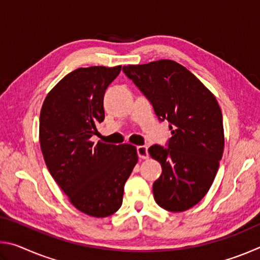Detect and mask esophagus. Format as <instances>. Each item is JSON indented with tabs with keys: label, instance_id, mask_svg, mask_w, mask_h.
I'll use <instances>...</instances> for the list:
<instances>
[{
	"label": "esophagus",
	"instance_id": "esophagus-1",
	"mask_svg": "<svg viewBox=\"0 0 260 260\" xmlns=\"http://www.w3.org/2000/svg\"><path fill=\"white\" fill-rule=\"evenodd\" d=\"M136 151H138V155L141 159H147V158L149 157L148 148L146 146H139L138 148H136Z\"/></svg>",
	"mask_w": 260,
	"mask_h": 260
}]
</instances>
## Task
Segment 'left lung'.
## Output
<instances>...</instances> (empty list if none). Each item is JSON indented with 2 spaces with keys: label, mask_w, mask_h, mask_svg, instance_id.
I'll use <instances>...</instances> for the list:
<instances>
[{
  "label": "left lung",
  "mask_w": 260,
  "mask_h": 260,
  "mask_svg": "<svg viewBox=\"0 0 260 260\" xmlns=\"http://www.w3.org/2000/svg\"><path fill=\"white\" fill-rule=\"evenodd\" d=\"M122 71L150 101L158 119L170 124L169 148L155 144L148 150L162 170L152 187L156 203L171 212L192 208L209 191L222 157L225 136L217 100L174 60L127 65Z\"/></svg>",
  "instance_id": "8db88e82"
}]
</instances>
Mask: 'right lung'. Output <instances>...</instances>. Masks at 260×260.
Listing matches in <instances>:
<instances>
[{
    "label": "right lung",
    "instance_id": "1",
    "mask_svg": "<svg viewBox=\"0 0 260 260\" xmlns=\"http://www.w3.org/2000/svg\"><path fill=\"white\" fill-rule=\"evenodd\" d=\"M120 70H74L48 93L40 113L39 139L51 177L73 206L96 218L119 210L125 182L139 159L132 144L90 141L96 124L104 120L105 89Z\"/></svg>",
    "mask_w": 260,
    "mask_h": 260
}]
</instances>
